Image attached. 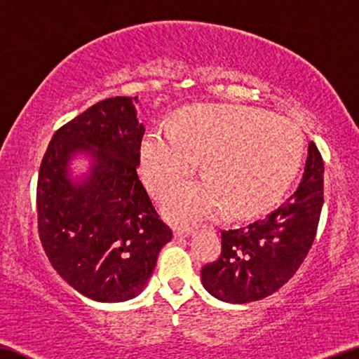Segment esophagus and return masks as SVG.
Here are the masks:
<instances>
[{
  "label": "esophagus",
  "mask_w": 359,
  "mask_h": 359,
  "mask_svg": "<svg viewBox=\"0 0 359 359\" xmlns=\"http://www.w3.org/2000/svg\"><path fill=\"white\" fill-rule=\"evenodd\" d=\"M190 233H194V229H191V227H175L174 237L175 238H184V237H189Z\"/></svg>",
  "instance_id": "34e87169"
}]
</instances>
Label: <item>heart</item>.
<instances>
[{
	"instance_id": "heart-1",
	"label": "heart",
	"mask_w": 359,
	"mask_h": 359,
	"mask_svg": "<svg viewBox=\"0 0 359 359\" xmlns=\"http://www.w3.org/2000/svg\"><path fill=\"white\" fill-rule=\"evenodd\" d=\"M303 137L292 121L240 104H203L185 111L175 128L154 127L142 145V170L163 195L195 172L205 158L206 177L191 180L163 200L179 224L264 211L295 177Z\"/></svg>"
}]
</instances>
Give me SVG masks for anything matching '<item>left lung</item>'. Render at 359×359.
<instances>
[{
	"mask_svg": "<svg viewBox=\"0 0 359 359\" xmlns=\"http://www.w3.org/2000/svg\"><path fill=\"white\" fill-rule=\"evenodd\" d=\"M324 203V161L311 142L303 179L277 210L221 231V256L201 269L203 285L229 303H250L279 290L306 258Z\"/></svg>",
	"mask_w": 359,
	"mask_h": 359,
	"instance_id": "1",
	"label": "left lung"
}]
</instances>
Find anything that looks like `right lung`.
I'll return each instance as SVG.
<instances>
[{
	"mask_svg": "<svg viewBox=\"0 0 359 359\" xmlns=\"http://www.w3.org/2000/svg\"><path fill=\"white\" fill-rule=\"evenodd\" d=\"M137 98L100 101L53 135L36 184L43 250L69 285L96 302H126L143 290L172 231L138 179L145 133ZM77 152L93 156L89 177L68 179Z\"/></svg>",
	"mask_w": 359,
	"mask_h": 359,
	"instance_id": "obj_1",
	"label": "right lung"
}]
</instances>
